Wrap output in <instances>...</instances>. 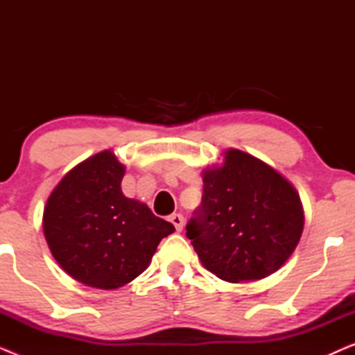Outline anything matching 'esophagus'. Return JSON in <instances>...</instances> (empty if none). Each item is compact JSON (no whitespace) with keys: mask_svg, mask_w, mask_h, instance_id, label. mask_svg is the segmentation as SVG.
I'll list each match as a JSON object with an SVG mask.
<instances>
[{"mask_svg":"<svg viewBox=\"0 0 355 355\" xmlns=\"http://www.w3.org/2000/svg\"><path fill=\"white\" fill-rule=\"evenodd\" d=\"M169 221L173 223L174 227H176V231H182L184 227V216L181 213H173L171 216H169Z\"/></svg>","mask_w":355,"mask_h":355,"instance_id":"1","label":"esophagus"}]
</instances>
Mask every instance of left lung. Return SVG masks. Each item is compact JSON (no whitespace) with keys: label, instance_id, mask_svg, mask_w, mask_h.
Instances as JSON below:
<instances>
[{"label":"left lung","instance_id":"obj_1","mask_svg":"<svg viewBox=\"0 0 355 355\" xmlns=\"http://www.w3.org/2000/svg\"><path fill=\"white\" fill-rule=\"evenodd\" d=\"M203 196L187 237L202 265L227 283L273 275L297 247L304 207L273 166L237 148L202 171Z\"/></svg>","mask_w":355,"mask_h":355}]
</instances>
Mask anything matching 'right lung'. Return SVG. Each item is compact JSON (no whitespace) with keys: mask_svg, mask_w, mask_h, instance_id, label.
I'll return each mask as SVG.
<instances>
[{"mask_svg":"<svg viewBox=\"0 0 355 355\" xmlns=\"http://www.w3.org/2000/svg\"><path fill=\"white\" fill-rule=\"evenodd\" d=\"M125 166L111 150L76 164L43 210L51 255L71 278L96 289H118L142 275L159 241L174 232L144 202L121 191Z\"/></svg>","mask_w":355,"mask_h":355,"instance_id":"add662e5","label":"right lung"}]
</instances>
